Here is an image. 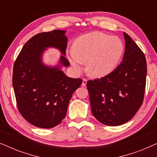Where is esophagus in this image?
Listing matches in <instances>:
<instances>
[{
	"label": "esophagus",
	"instance_id": "obj_1",
	"mask_svg": "<svg viewBox=\"0 0 157 157\" xmlns=\"http://www.w3.org/2000/svg\"><path fill=\"white\" fill-rule=\"evenodd\" d=\"M86 83H87V80L86 79H83V81H82V83H81V86H82L83 87H85L86 86Z\"/></svg>",
	"mask_w": 157,
	"mask_h": 157
}]
</instances>
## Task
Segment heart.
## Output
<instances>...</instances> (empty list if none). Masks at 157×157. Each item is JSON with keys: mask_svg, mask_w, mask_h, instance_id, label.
Returning <instances> with one entry per match:
<instances>
[{"mask_svg": "<svg viewBox=\"0 0 157 157\" xmlns=\"http://www.w3.org/2000/svg\"><path fill=\"white\" fill-rule=\"evenodd\" d=\"M124 46L119 37L101 32H91L78 37L70 51V63L80 72L86 63L90 76L103 77L112 72L121 59Z\"/></svg>", "mask_w": 157, "mask_h": 157, "instance_id": "obj_1", "label": "heart"}]
</instances>
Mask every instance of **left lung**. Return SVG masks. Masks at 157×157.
Wrapping results in <instances>:
<instances>
[{
  "instance_id": "1",
  "label": "left lung",
  "mask_w": 157,
  "mask_h": 157,
  "mask_svg": "<svg viewBox=\"0 0 157 157\" xmlns=\"http://www.w3.org/2000/svg\"><path fill=\"white\" fill-rule=\"evenodd\" d=\"M124 36L126 45L121 63L109 74L87 82L92 113L107 126L121 125L132 119L144 95L145 56L125 32Z\"/></svg>"
}]
</instances>
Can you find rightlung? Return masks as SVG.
<instances>
[{"mask_svg":"<svg viewBox=\"0 0 157 157\" xmlns=\"http://www.w3.org/2000/svg\"><path fill=\"white\" fill-rule=\"evenodd\" d=\"M65 34L62 30L36 34L25 43L15 61L13 86L17 106L22 117L36 127L51 128L61 123L72 94L82 83V79L68 77L61 70L70 65L65 57ZM49 48L62 54L56 67L42 62V54Z\"/></svg>","mask_w":157,"mask_h":157,"instance_id":"1","label":"right lung"}]
</instances>
